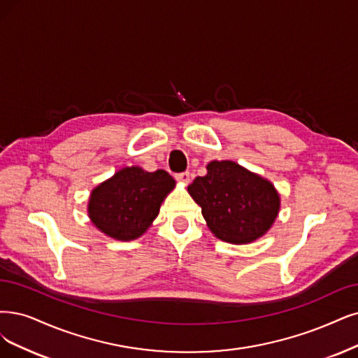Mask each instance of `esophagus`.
<instances>
[{
  "mask_svg": "<svg viewBox=\"0 0 358 358\" xmlns=\"http://www.w3.org/2000/svg\"><path fill=\"white\" fill-rule=\"evenodd\" d=\"M176 178L182 184H189L190 182V172H181V174L176 176Z\"/></svg>",
  "mask_w": 358,
  "mask_h": 358,
  "instance_id": "obj_1",
  "label": "esophagus"
}]
</instances>
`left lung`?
I'll return each instance as SVG.
<instances>
[{
    "instance_id": "1",
    "label": "left lung",
    "mask_w": 358,
    "mask_h": 358,
    "mask_svg": "<svg viewBox=\"0 0 358 358\" xmlns=\"http://www.w3.org/2000/svg\"><path fill=\"white\" fill-rule=\"evenodd\" d=\"M187 192L202 208L210 233L233 245L259 239L280 210L273 182L233 161L209 162L206 176L196 177Z\"/></svg>"
}]
</instances>
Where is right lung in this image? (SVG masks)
<instances>
[{
    "label": "right lung",
    "mask_w": 358,
    "mask_h": 358,
    "mask_svg": "<svg viewBox=\"0 0 358 358\" xmlns=\"http://www.w3.org/2000/svg\"><path fill=\"white\" fill-rule=\"evenodd\" d=\"M174 189L176 180L164 169L125 166L91 190L87 213L103 234L115 241H136L149 230Z\"/></svg>",
    "instance_id": "1"
}]
</instances>
